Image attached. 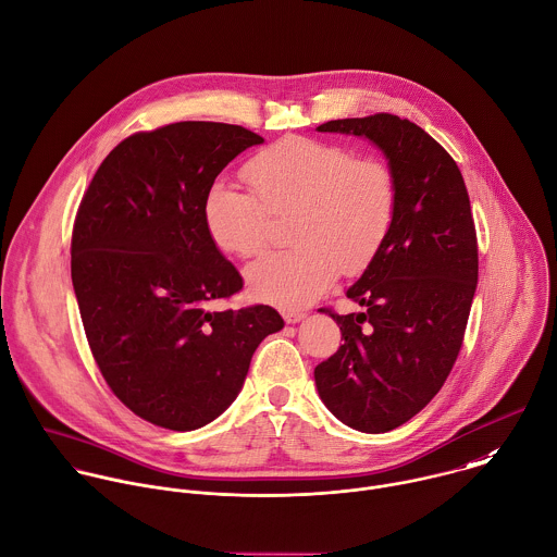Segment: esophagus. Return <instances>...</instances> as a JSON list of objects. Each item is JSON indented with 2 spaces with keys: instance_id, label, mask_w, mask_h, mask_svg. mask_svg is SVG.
Wrapping results in <instances>:
<instances>
[{
  "instance_id": "obj_1",
  "label": "esophagus",
  "mask_w": 557,
  "mask_h": 557,
  "mask_svg": "<svg viewBox=\"0 0 557 557\" xmlns=\"http://www.w3.org/2000/svg\"><path fill=\"white\" fill-rule=\"evenodd\" d=\"M282 317H284L286 323H299L306 317V312L304 310H288V308H284Z\"/></svg>"
}]
</instances>
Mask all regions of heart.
Here are the masks:
<instances>
[{
    "instance_id": "heart-1",
    "label": "heart",
    "mask_w": 557,
    "mask_h": 557,
    "mask_svg": "<svg viewBox=\"0 0 557 557\" xmlns=\"http://www.w3.org/2000/svg\"><path fill=\"white\" fill-rule=\"evenodd\" d=\"M253 193L223 182L203 199L212 243L232 256H258L271 240L273 216H293L297 245L253 262L249 293L297 310L345 273L371 264L386 243L399 201L395 171L380 158H358L341 143L286 136L258 151L245 166Z\"/></svg>"
}]
</instances>
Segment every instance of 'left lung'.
<instances>
[{
    "label": "left lung",
    "instance_id": "1",
    "mask_svg": "<svg viewBox=\"0 0 557 557\" xmlns=\"http://www.w3.org/2000/svg\"><path fill=\"white\" fill-rule=\"evenodd\" d=\"M367 136L399 186L393 230L347 290L362 312L330 314L345 338L314 369L323 404L345 425L380 434L419 414L449 377L478 288V234L456 160L397 114L336 119L317 127Z\"/></svg>",
    "mask_w": 557,
    "mask_h": 557
}]
</instances>
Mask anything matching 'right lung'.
<instances>
[{"instance_id": "add662e5", "label": "right lung", "mask_w": 557, "mask_h": 557, "mask_svg": "<svg viewBox=\"0 0 557 557\" xmlns=\"http://www.w3.org/2000/svg\"><path fill=\"white\" fill-rule=\"evenodd\" d=\"M256 132L180 121L123 138L92 175L71 234V280L92 358L116 399L173 432L214 421L258 345L284 327L271 306L212 310L243 290L212 243L203 199Z\"/></svg>"}]
</instances>
